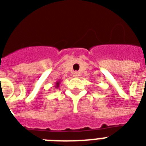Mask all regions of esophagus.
<instances>
[{
    "mask_svg": "<svg viewBox=\"0 0 146 146\" xmlns=\"http://www.w3.org/2000/svg\"><path fill=\"white\" fill-rule=\"evenodd\" d=\"M73 76H74V77H76V78L79 77V76H80V73L76 71V72H74V73H73Z\"/></svg>",
    "mask_w": 146,
    "mask_h": 146,
    "instance_id": "obj_1",
    "label": "esophagus"
}]
</instances>
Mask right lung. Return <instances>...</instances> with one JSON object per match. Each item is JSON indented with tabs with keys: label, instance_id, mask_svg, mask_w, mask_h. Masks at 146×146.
<instances>
[{
	"label": "right lung",
	"instance_id": "1",
	"mask_svg": "<svg viewBox=\"0 0 146 146\" xmlns=\"http://www.w3.org/2000/svg\"><path fill=\"white\" fill-rule=\"evenodd\" d=\"M60 83V81H57V82H56V84H55V86H54L55 88H57H57L59 87Z\"/></svg>",
	"mask_w": 146,
	"mask_h": 146
}]
</instances>
